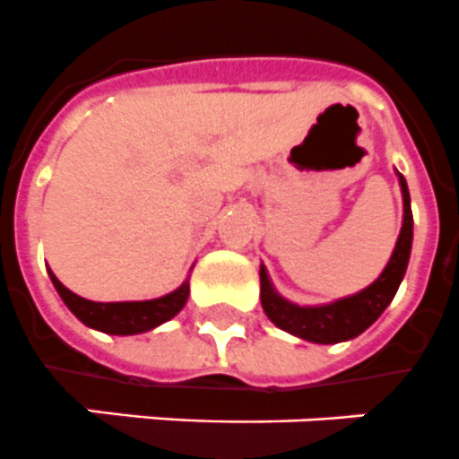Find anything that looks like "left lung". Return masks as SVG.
Instances as JSON below:
<instances>
[{
	"instance_id": "obj_1",
	"label": "left lung",
	"mask_w": 459,
	"mask_h": 459,
	"mask_svg": "<svg viewBox=\"0 0 459 459\" xmlns=\"http://www.w3.org/2000/svg\"><path fill=\"white\" fill-rule=\"evenodd\" d=\"M398 186L403 195V226L398 233L396 247L391 252L385 271L377 275V281L370 282L360 292L339 297L327 304H311L301 307L294 301L285 299L271 282L266 266H259V281H262V307L264 314L275 327H281L294 337L307 339L314 344H339L349 339L359 337L368 327L385 314L391 299L396 297L398 285L403 281L405 268L411 262L412 249V210L411 193L405 184L403 174H398Z\"/></svg>"
}]
</instances>
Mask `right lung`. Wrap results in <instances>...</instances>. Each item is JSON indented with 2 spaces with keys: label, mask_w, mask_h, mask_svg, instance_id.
Segmentation results:
<instances>
[{
  "label": "right lung",
  "mask_w": 459,
  "mask_h": 459,
  "mask_svg": "<svg viewBox=\"0 0 459 459\" xmlns=\"http://www.w3.org/2000/svg\"><path fill=\"white\" fill-rule=\"evenodd\" d=\"M47 271L51 282H54L56 292L61 294L63 304L77 316V320H82V323L87 327H91V330H99V333L106 334H120V337H126V334H141L160 327L162 323L174 318V316L186 307L188 294H191V285H188V278H191V275H188L177 290H171L169 294H162L158 299L91 301L80 297V294L70 292V290L56 278L51 268H47Z\"/></svg>",
  "instance_id": "right-lung-1"
}]
</instances>
